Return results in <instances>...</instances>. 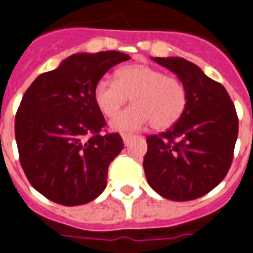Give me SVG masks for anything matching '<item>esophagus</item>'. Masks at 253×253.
<instances>
[{
  "label": "esophagus",
  "mask_w": 253,
  "mask_h": 253,
  "mask_svg": "<svg viewBox=\"0 0 253 253\" xmlns=\"http://www.w3.org/2000/svg\"><path fill=\"white\" fill-rule=\"evenodd\" d=\"M121 137H123V141H124V144H128L129 141H130V139L133 137V134L123 133V134H121Z\"/></svg>",
  "instance_id": "esophagus-1"
}]
</instances>
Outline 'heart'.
<instances>
[{
	"label": "heart",
	"instance_id": "obj_1",
	"mask_svg": "<svg viewBox=\"0 0 253 253\" xmlns=\"http://www.w3.org/2000/svg\"><path fill=\"white\" fill-rule=\"evenodd\" d=\"M116 81L101 78L93 90L94 102L106 117H113L130 96L134 106L116 116L110 126L130 132L152 123L156 129L174 125L185 112L183 84L144 63L128 64L114 73Z\"/></svg>",
	"mask_w": 253,
	"mask_h": 253
}]
</instances>
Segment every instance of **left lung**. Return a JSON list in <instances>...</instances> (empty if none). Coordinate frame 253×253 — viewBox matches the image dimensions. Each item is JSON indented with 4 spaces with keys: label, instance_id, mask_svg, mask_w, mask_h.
<instances>
[{
    "label": "left lung",
    "instance_id": "8db88e82",
    "mask_svg": "<svg viewBox=\"0 0 253 253\" xmlns=\"http://www.w3.org/2000/svg\"><path fill=\"white\" fill-rule=\"evenodd\" d=\"M179 79L185 112L169 130L147 137L143 167L149 186L171 201L208 194L228 174L239 120L225 87L183 58H152Z\"/></svg>",
    "mask_w": 253,
    "mask_h": 253
}]
</instances>
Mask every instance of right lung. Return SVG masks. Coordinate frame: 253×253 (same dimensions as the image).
Segmentation results:
<instances>
[{
  "mask_svg": "<svg viewBox=\"0 0 253 253\" xmlns=\"http://www.w3.org/2000/svg\"><path fill=\"white\" fill-rule=\"evenodd\" d=\"M129 58L119 51L74 53L24 94L14 121L20 163L45 198L78 206L106 187L109 165L124 143L119 133H101L106 123L93 90L109 68Z\"/></svg>",
  "mask_w": 253,
  "mask_h": 253,
  "instance_id": "1",
  "label": "right lung"
}]
</instances>
